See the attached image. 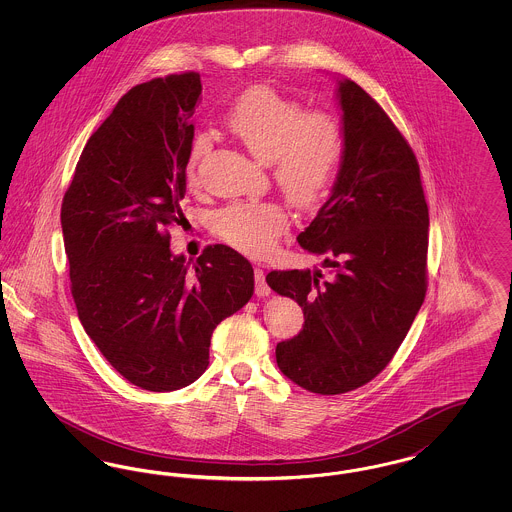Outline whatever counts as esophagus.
<instances>
[{
	"label": "esophagus",
	"mask_w": 512,
	"mask_h": 512,
	"mask_svg": "<svg viewBox=\"0 0 512 512\" xmlns=\"http://www.w3.org/2000/svg\"><path fill=\"white\" fill-rule=\"evenodd\" d=\"M255 293H257L259 297H265V295L270 293L267 280H265V270L259 267L255 268Z\"/></svg>",
	"instance_id": "esophagus-1"
}]
</instances>
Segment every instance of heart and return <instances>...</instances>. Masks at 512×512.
<instances>
[{
	"label": "heart",
	"mask_w": 512,
	"mask_h": 512,
	"mask_svg": "<svg viewBox=\"0 0 512 512\" xmlns=\"http://www.w3.org/2000/svg\"><path fill=\"white\" fill-rule=\"evenodd\" d=\"M226 128L261 161H274V174L284 192L299 205H315L328 194L343 159L340 124L324 113H307L292 98L270 86H253L232 103ZM211 146L199 134L190 147L188 182H195L199 159ZM288 213L272 201L234 203L213 217V228L232 247L253 257L274 249L288 228Z\"/></svg>",
	"instance_id": "1"
}]
</instances>
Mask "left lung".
<instances>
[{"instance_id": "8db88e82", "label": "left lung", "mask_w": 512, "mask_h": 512, "mask_svg": "<svg viewBox=\"0 0 512 512\" xmlns=\"http://www.w3.org/2000/svg\"><path fill=\"white\" fill-rule=\"evenodd\" d=\"M343 159L332 195L297 242L328 278L272 270L267 284L303 309V330L276 345L278 368L305 390L336 395L376 378L426 295L428 205L413 149L353 80H338Z\"/></svg>"}]
</instances>
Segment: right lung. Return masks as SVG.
Masks as SVG:
<instances>
[{
	"mask_svg": "<svg viewBox=\"0 0 512 512\" xmlns=\"http://www.w3.org/2000/svg\"><path fill=\"white\" fill-rule=\"evenodd\" d=\"M199 96L197 73L134 86L90 136L61 205L78 318L142 390L195 382L213 330L253 295V267L228 245L172 255Z\"/></svg>",
	"mask_w": 512,
	"mask_h": 512,
	"instance_id": "add662e5",
	"label": "right lung"
}]
</instances>
